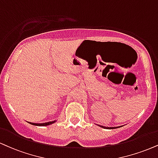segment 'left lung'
Masks as SVG:
<instances>
[{
    "instance_id": "left-lung-1",
    "label": "left lung",
    "mask_w": 158,
    "mask_h": 158,
    "mask_svg": "<svg viewBox=\"0 0 158 158\" xmlns=\"http://www.w3.org/2000/svg\"><path fill=\"white\" fill-rule=\"evenodd\" d=\"M101 127H103V128H106V129H115L117 128V127H103V126H100Z\"/></svg>"
}]
</instances>
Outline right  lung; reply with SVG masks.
Masks as SVG:
<instances>
[{"label": "right lung", "instance_id": "add662e5", "mask_svg": "<svg viewBox=\"0 0 158 158\" xmlns=\"http://www.w3.org/2000/svg\"><path fill=\"white\" fill-rule=\"evenodd\" d=\"M56 121H49V122H46V123H31V122H28L29 123H31L32 125H35V126H47V125H50L54 123Z\"/></svg>", "mask_w": 158, "mask_h": 158}]
</instances>
